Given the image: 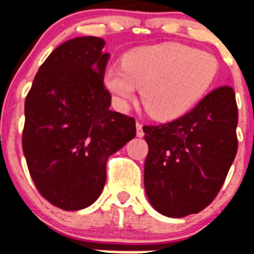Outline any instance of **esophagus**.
<instances>
[{
    "label": "esophagus",
    "mask_w": 254,
    "mask_h": 254,
    "mask_svg": "<svg viewBox=\"0 0 254 254\" xmlns=\"http://www.w3.org/2000/svg\"><path fill=\"white\" fill-rule=\"evenodd\" d=\"M135 127H137V137H143V129H142V127H143V125H142V124H139V123H137V125H135Z\"/></svg>",
    "instance_id": "1"
}]
</instances>
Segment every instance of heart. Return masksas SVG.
I'll list each match as a JSON object with an SVG mask.
<instances>
[{
	"label": "heart",
	"mask_w": 254,
	"mask_h": 254,
	"mask_svg": "<svg viewBox=\"0 0 254 254\" xmlns=\"http://www.w3.org/2000/svg\"><path fill=\"white\" fill-rule=\"evenodd\" d=\"M121 67L104 73V84L120 107L141 90L142 104L152 119L174 120L197 104L218 77L215 56L179 43L141 47L127 52Z\"/></svg>",
	"instance_id": "b5f03b06"
}]
</instances>
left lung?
<instances>
[{
	"mask_svg": "<svg viewBox=\"0 0 254 254\" xmlns=\"http://www.w3.org/2000/svg\"><path fill=\"white\" fill-rule=\"evenodd\" d=\"M234 88L220 86L176 120L143 127L145 189L170 218L199 213L219 193L238 151Z\"/></svg>",
	"mask_w": 254,
	"mask_h": 254,
	"instance_id": "left-lung-1",
	"label": "left lung"
}]
</instances>
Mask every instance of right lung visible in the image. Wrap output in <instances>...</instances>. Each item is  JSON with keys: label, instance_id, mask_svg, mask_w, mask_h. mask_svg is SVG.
I'll return each mask as SVG.
<instances>
[{"label": "right lung", "instance_id": "obj_1", "mask_svg": "<svg viewBox=\"0 0 254 254\" xmlns=\"http://www.w3.org/2000/svg\"><path fill=\"white\" fill-rule=\"evenodd\" d=\"M104 45L103 39L83 36L57 47L24 103L22 146L30 175L47 201L67 211L98 199L107 160L137 133L133 117L109 109Z\"/></svg>", "mask_w": 254, "mask_h": 254}]
</instances>
